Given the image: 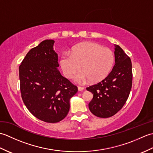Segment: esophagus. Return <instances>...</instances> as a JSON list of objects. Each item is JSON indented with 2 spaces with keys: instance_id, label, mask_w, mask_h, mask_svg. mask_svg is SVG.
I'll list each match as a JSON object with an SVG mask.
<instances>
[{
  "instance_id": "1",
  "label": "esophagus",
  "mask_w": 153,
  "mask_h": 153,
  "mask_svg": "<svg viewBox=\"0 0 153 153\" xmlns=\"http://www.w3.org/2000/svg\"><path fill=\"white\" fill-rule=\"evenodd\" d=\"M77 88H78V90L79 91H82L84 90V87H83L78 86V87H77Z\"/></svg>"
}]
</instances>
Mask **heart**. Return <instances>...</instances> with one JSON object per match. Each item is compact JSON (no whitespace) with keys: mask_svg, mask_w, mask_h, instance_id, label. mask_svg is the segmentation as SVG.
<instances>
[{"mask_svg":"<svg viewBox=\"0 0 153 153\" xmlns=\"http://www.w3.org/2000/svg\"><path fill=\"white\" fill-rule=\"evenodd\" d=\"M114 62V54L108 48L95 43L87 42L74 46L71 53H65L60 58V66L64 76L72 77L82 66V71L75 79L79 83L87 80L98 82L105 79L111 71Z\"/></svg>","mask_w":153,"mask_h":153,"instance_id":"1","label":"heart"}]
</instances>
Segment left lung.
<instances>
[{"instance_id": "8db88e82", "label": "left lung", "mask_w": 153, "mask_h": 153, "mask_svg": "<svg viewBox=\"0 0 153 153\" xmlns=\"http://www.w3.org/2000/svg\"><path fill=\"white\" fill-rule=\"evenodd\" d=\"M115 64L105 79L87 87L93 94L89 104L90 111L100 118H109L125 105L132 86V64L130 58L119 45H115Z\"/></svg>"}]
</instances>
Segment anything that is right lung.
<instances>
[{"label": "right lung", "mask_w": 153, "mask_h": 153, "mask_svg": "<svg viewBox=\"0 0 153 153\" xmlns=\"http://www.w3.org/2000/svg\"><path fill=\"white\" fill-rule=\"evenodd\" d=\"M54 41L45 40L28 52L19 67L20 91L24 105L42 121L56 123L70 110V99L78 89L60 74Z\"/></svg>", "instance_id": "obj_1"}]
</instances>
